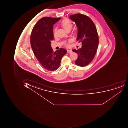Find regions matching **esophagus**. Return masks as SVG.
<instances>
[{
    "mask_svg": "<svg viewBox=\"0 0 128 128\" xmlns=\"http://www.w3.org/2000/svg\"><path fill=\"white\" fill-rule=\"evenodd\" d=\"M67 53H68V54H71V53H72V50H67Z\"/></svg>",
    "mask_w": 128,
    "mask_h": 128,
    "instance_id": "1",
    "label": "esophagus"
}]
</instances>
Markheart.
I'll return each mask as SVG.
<instances>
[{
    "label": "heart",
    "instance_id": "1",
    "mask_svg": "<svg viewBox=\"0 0 128 128\" xmlns=\"http://www.w3.org/2000/svg\"><path fill=\"white\" fill-rule=\"evenodd\" d=\"M60 24L66 31L71 29L73 26V24H72V21H70L69 20L67 19H64L61 22ZM56 28H55L54 30V36L56 35ZM71 42H72V40H68V42H66L65 43V46L67 47H68L70 45L69 43H70Z\"/></svg>",
    "mask_w": 128,
    "mask_h": 128
}]
</instances>
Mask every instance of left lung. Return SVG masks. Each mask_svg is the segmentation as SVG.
Instances as JSON below:
<instances>
[{
  "mask_svg": "<svg viewBox=\"0 0 128 128\" xmlns=\"http://www.w3.org/2000/svg\"><path fill=\"white\" fill-rule=\"evenodd\" d=\"M70 18L76 23L78 28L77 41L82 43L81 48L72 50L78 54V58L75 63L83 67L92 62L96 53L99 43L96 27L93 21L84 14H73L70 16Z\"/></svg>",
  "mask_w": 128,
  "mask_h": 128,
  "instance_id": "8db88e82",
  "label": "left lung"
}]
</instances>
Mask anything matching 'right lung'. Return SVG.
I'll return each instance as SVG.
<instances>
[{
    "label": "right lung",
    "mask_w": 128,
    "mask_h": 128,
    "mask_svg": "<svg viewBox=\"0 0 128 128\" xmlns=\"http://www.w3.org/2000/svg\"><path fill=\"white\" fill-rule=\"evenodd\" d=\"M60 19L42 18L34 25L31 34L30 43L34 54L41 65L48 71L57 69L67 52L62 48L54 52L51 46V41L54 39L53 25Z\"/></svg>",
    "instance_id": "add662e5"
}]
</instances>
